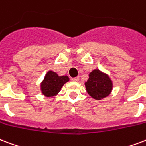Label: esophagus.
<instances>
[{
  "instance_id": "1",
  "label": "esophagus",
  "mask_w": 146,
  "mask_h": 146,
  "mask_svg": "<svg viewBox=\"0 0 146 146\" xmlns=\"http://www.w3.org/2000/svg\"><path fill=\"white\" fill-rule=\"evenodd\" d=\"M79 79H80V77H79V76H76V77L71 78V80L73 81V82H77V81L79 80Z\"/></svg>"
}]
</instances>
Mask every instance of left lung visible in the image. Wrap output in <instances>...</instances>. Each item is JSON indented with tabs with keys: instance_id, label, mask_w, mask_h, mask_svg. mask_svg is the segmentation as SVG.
I'll return each mask as SVG.
<instances>
[{
	"instance_id": "obj_1",
	"label": "left lung",
	"mask_w": 146,
	"mask_h": 146,
	"mask_svg": "<svg viewBox=\"0 0 146 146\" xmlns=\"http://www.w3.org/2000/svg\"><path fill=\"white\" fill-rule=\"evenodd\" d=\"M85 86L91 97L100 100L108 96L112 92L113 82L107 74L96 69L90 73Z\"/></svg>"
}]
</instances>
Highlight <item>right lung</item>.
Returning a JSON list of instances; mask_svg holds the SVG:
<instances>
[{
    "instance_id": "right-lung-1",
    "label": "right lung",
    "mask_w": 146,
    "mask_h": 146,
    "mask_svg": "<svg viewBox=\"0 0 146 146\" xmlns=\"http://www.w3.org/2000/svg\"><path fill=\"white\" fill-rule=\"evenodd\" d=\"M67 76H60L53 71H48L40 84L41 92L46 97L54 96L60 91L61 88L69 81Z\"/></svg>"
}]
</instances>
